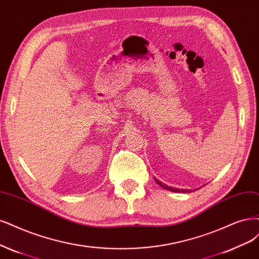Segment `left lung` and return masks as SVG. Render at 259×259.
I'll return each instance as SVG.
<instances>
[{"label":"left lung","mask_w":259,"mask_h":259,"mask_svg":"<svg viewBox=\"0 0 259 259\" xmlns=\"http://www.w3.org/2000/svg\"><path fill=\"white\" fill-rule=\"evenodd\" d=\"M155 181H156V183H157L159 186H162L163 189H165V190H168V191L176 192V193H189V192H191V191H189V190H180V189H174V187H171V186H168V185L164 184L163 182H160V181H158V180H156V179H155Z\"/></svg>","instance_id":"8db88e82"}]
</instances>
